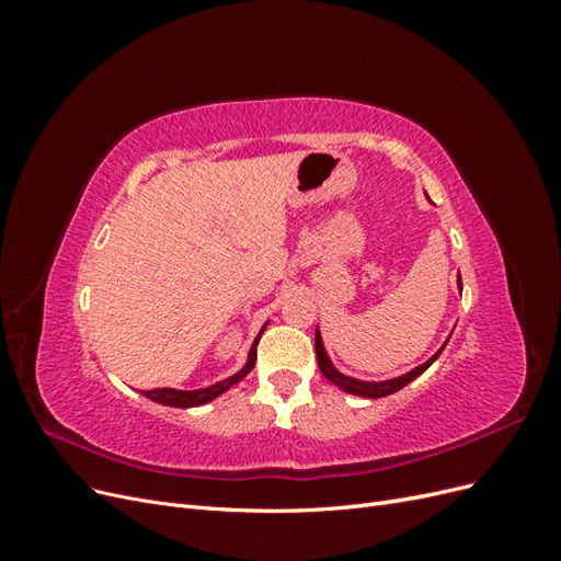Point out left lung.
<instances>
[{"instance_id": "8db88e82", "label": "left lung", "mask_w": 561, "mask_h": 561, "mask_svg": "<svg viewBox=\"0 0 561 561\" xmlns=\"http://www.w3.org/2000/svg\"><path fill=\"white\" fill-rule=\"evenodd\" d=\"M458 287H461V276H458ZM447 342H449V339H447ZM445 346H447V344H445ZM445 346H443V348H445ZM443 348H439L431 360H426L423 365L414 367L412 371H407V375H402V377L388 379V381H360V379H353V377L342 375V371H339V369L332 365V360L328 358L325 346H322V336H320V332L316 330V358H318V367H320V371H322V377H325L328 381H332L334 386H339L342 390H346V393L360 396V398H386V396H390V393H396V390L404 388L407 383L414 381L419 375H423V371H426V369L437 360V355L443 353Z\"/></svg>"}]
</instances>
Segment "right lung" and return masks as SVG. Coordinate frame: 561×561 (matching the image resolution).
I'll return each instance as SVG.
<instances>
[{"label": "right lung", "instance_id": "right-lung-1", "mask_svg": "<svg viewBox=\"0 0 561 561\" xmlns=\"http://www.w3.org/2000/svg\"><path fill=\"white\" fill-rule=\"evenodd\" d=\"M264 328H266V325H264ZM264 328H262V332H264ZM262 332L257 334V339H254V344H252V348H250V353H248L245 367H243L241 371H236L233 377H229V379H225V381H217V383H213V386H208V388H198V390H178V388L142 390L145 398L154 400V402H159V404L180 407V410H186V407H198V404H206V402L215 400L217 396H222L225 390H229L233 383H239V381L248 375V371L254 367V360H257V342H260Z\"/></svg>", "mask_w": 561, "mask_h": 561}]
</instances>
